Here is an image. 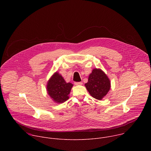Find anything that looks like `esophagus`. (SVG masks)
<instances>
[{
  "instance_id": "34e87169",
  "label": "esophagus",
  "mask_w": 151,
  "mask_h": 151,
  "mask_svg": "<svg viewBox=\"0 0 151 151\" xmlns=\"http://www.w3.org/2000/svg\"><path fill=\"white\" fill-rule=\"evenodd\" d=\"M75 85H82V82H75Z\"/></svg>"
}]
</instances>
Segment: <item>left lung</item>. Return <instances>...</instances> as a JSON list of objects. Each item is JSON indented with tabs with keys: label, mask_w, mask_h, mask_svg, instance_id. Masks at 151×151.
I'll list each match as a JSON object with an SVG mask.
<instances>
[{
	"label": "left lung",
	"mask_w": 151,
	"mask_h": 151,
	"mask_svg": "<svg viewBox=\"0 0 151 151\" xmlns=\"http://www.w3.org/2000/svg\"><path fill=\"white\" fill-rule=\"evenodd\" d=\"M85 85L90 95L97 100H101L111 88L109 78L101 70L97 69H93Z\"/></svg>",
	"instance_id": "8db88e82"
}]
</instances>
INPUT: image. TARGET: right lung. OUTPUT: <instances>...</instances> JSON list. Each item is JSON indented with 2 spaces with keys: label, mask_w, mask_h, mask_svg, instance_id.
<instances>
[{
  "label": "right lung",
  "mask_w": 151,
  "mask_h": 151,
  "mask_svg": "<svg viewBox=\"0 0 151 151\" xmlns=\"http://www.w3.org/2000/svg\"><path fill=\"white\" fill-rule=\"evenodd\" d=\"M73 84L67 83L57 72L54 73L47 84V91L49 96L56 103H63L69 99Z\"/></svg>",
  "instance_id": "1"
}]
</instances>
